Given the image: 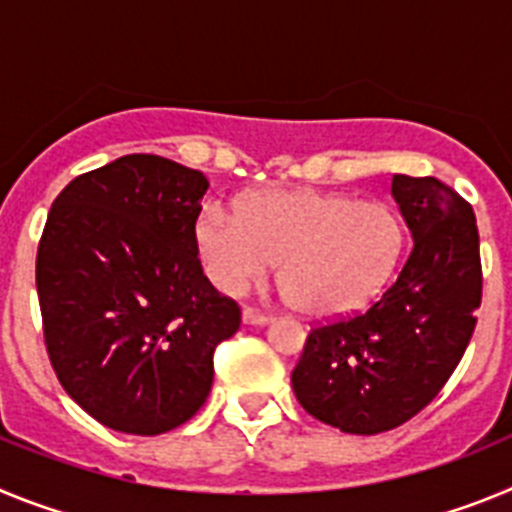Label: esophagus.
Wrapping results in <instances>:
<instances>
[{
  "label": "esophagus",
  "mask_w": 512,
  "mask_h": 512,
  "mask_svg": "<svg viewBox=\"0 0 512 512\" xmlns=\"http://www.w3.org/2000/svg\"><path fill=\"white\" fill-rule=\"evenodd\" d=\"M271 320V315L266 312L253 310V307H243V323L246 325H266Z\"/></svg>",
  "instance_id": "esophagus-1"
}]
</instances>
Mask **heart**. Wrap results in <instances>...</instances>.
Listing matches in <instances>:
<instances>
[{
  "label": "heart",
  "mask_w": 512,
  "mask_h": 512,
  "mask_svg": "<svg viewBox=\"0 0 512 512\" xmlns=\"http://www.w3.org/2000/svg\"><path fill=\"white\" fill-rule=\"evenodd\" d=\"M194 235L223 292L238 295L279 261L284 300L310 318H341L369 305L402 253L392 207L312 189L253 194L238 215L207 205Z\"/></svg>",
  "instance_id": "obj_1"
}]
</instances>
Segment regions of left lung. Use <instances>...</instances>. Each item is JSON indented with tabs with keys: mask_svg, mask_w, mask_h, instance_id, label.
Returning a JSON list of instances; mask_svg holds the SVG:
<instances>
[{
	"mask_svg": "<svg viewBox=\"0 0 512 512\" xmlns=\"http://www.w3.org/2000/svg\"><path fill=\"white\" fill-rule=\"evenodd\" d=\"M413 248L361 315L312 328L292 372L302 408L343 433L392 431L441 392L469 346L482 302L474 210L433 176H392Z\"/></svg>",
	"mask_w": 512,
	"mask_h": 512,
	"instance_id": "1",
	"label": "left lung"
}]
</instances>
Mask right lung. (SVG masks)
<instances>
[{"mask_svg": "<svg viewBox=\"0 0 512 512\" xmlns=\"http://www.w3.org/2000/svg\"><path fill=\"white\" fill-rule=\"evenodd\" d=\"M202 171L133 153L76 176L53 202L35 261L58 382L120 433L187 423L212 387V351L241 310L202 274Z\"/></svg>", "mask_w": 512, "mask_h": 512, "instance_id": "1", "label": "right lung"}]
</instances>
